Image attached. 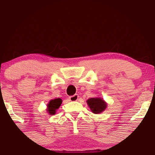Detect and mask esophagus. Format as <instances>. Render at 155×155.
<instances>
[{"instance_id":"34e87169","label":"esophagus","mask_w":155,"mask_h":155,"mask_svg":"<svg viewBox=\"0 0 155 155\" xmlns=\"http://www.w3.org/2000/svg\"><path fill=\"white\" fill-rule=\"evenodd\" d=\"M78 98H79V95H78L77 94H75V95H71L69 97V99H70L71 101H76L78 100Z\"/></svg>"}]
</instances>
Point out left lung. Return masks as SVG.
Returning a JSON list of instances; mask_svg holds the SVG:
<instances>
[{"instance_id":"1","label":"left lung","mask_w":155,"mask_h":155,"mask_svg":"<svg viewBox=\"0 0 155 155\" xmlns=\"http://www.w3.org/2000/svg\"><path fill=\"white\" fill-rule=\"evenodd\" d=\"M87 103L94 114L101 113V112L104 111L106 108V104L100 97L90 98L88 99Z\"/></svg>"}]
</instances>
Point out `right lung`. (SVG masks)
I'll list each match as a JSON object with an SVG mask.
<instances>
[{
  "label": "right lung",
  "instance_id": "obj_1",
  "mask_svg": "<svg viewBox=\"0 0 155 155\" xmlns=\"http://www.w3.org/2000/svg\"><path fill=\"white\" fill-rule=\"evenodd\" d=\"M61 104L62 100L60 98H56L49 101V103L47 105V111L49 112V114H55V111H56V110L60 107Z\"/></svg>",
  "mask_w": 155,
  "mask_h": 155
}]
</instances>
